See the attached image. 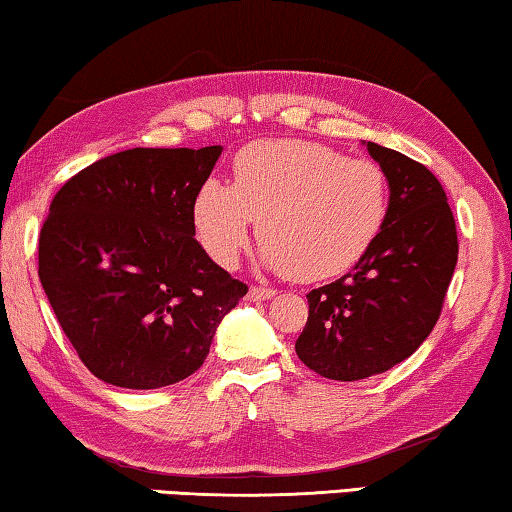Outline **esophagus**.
<instances>
[{
    "label": "esophagus",
    "instance_id": "esophagus-1",
    "mask_svg": "<svg viewBox=\"0 0 512 512\" xmlns=\"http://www.w3.org/2000/svg\"><path fill=\"white\" fill-rule=\"evenodd\" d=\"M277 295V290L274 288H263V286H251L249 288V300H272V297Z\"/></svg>",
    "mask_w": 512,
    "mask_h": 512
}]
</instances>
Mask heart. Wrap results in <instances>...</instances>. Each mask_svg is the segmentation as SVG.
Instances as JSON below:
<instances>
[{"instance_id": "heart-1", "label": "heart", "mask_w": 512, "mask_h": 512, "mask_svg": "<svg viewBox=\"0 0 512 512\" xmlns=\"http://www.w3.org/2000/svg\"><path fill=\"white\" fill-rule=\"evenodd\" d=\"M387 215L389 180L380 164L300 139L247 146L235 160L233 185L206 180L192 210L196 238L217 265L238 263L256 219L261 261L302 281L355 265Z\"/></svg>"}]
</instances>
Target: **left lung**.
I'll return each instance as SVG.
<instances>
[{
  "mask_svg": "<svg viewBox=\"0 0 512 512\" xmlns=\"http://www.w3.org/2000/svg\"><path fill=\"white\" fill-rule=\"evenodd\" d=\"M389 180V215L350 272L311 290L295 352L329 380L384 373L416 352L442 313L458 233L439 180L410 157L361 141Z\"/></svg>",
  "mask_w": 512,
  "mask_h": 512,
  "instance_id": "left-lung-1",
  "label": "left lung"
}]
</instances>
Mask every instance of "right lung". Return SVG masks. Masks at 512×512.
I'll use <instances>...</instances> for the list:
<instances>
[{
	"label": "right lung",
	"mask_w": 512,
	"mask_h": 512,
	"mask_svg": "<svg viewBox=\"0 0 512 512\" xmlns=\"http://www.w3.org/2000/svg\"><path fill=\"white\" fill-rule=\"evenodd\" d=\"M224 148H132L82 169L52 199L38 277L89 371L160 389L199 371L247 286L206 254L194 199Z\"/></svg>",
	"instance_id": "1"
}]
</instances>
